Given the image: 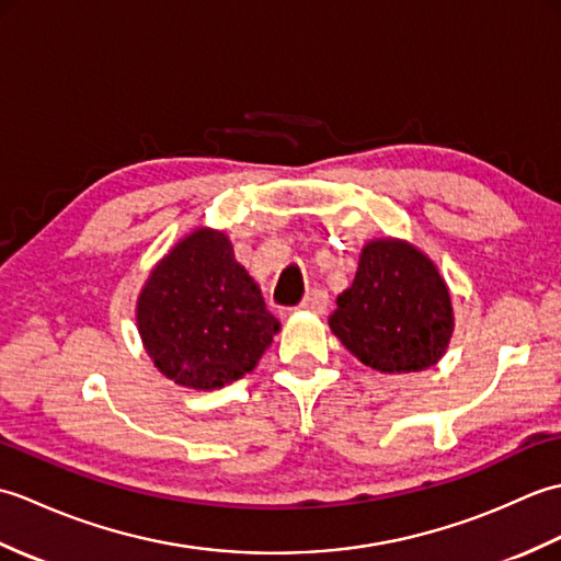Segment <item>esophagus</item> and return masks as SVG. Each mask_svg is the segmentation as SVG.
I'll return each instance as SVG.
<instances>
[{"instance_id": "34e87169", "label": "esophagus", "mask_w": 561, "mask_h": 561, "mask_svg": "<svg viewBox=\"0 0 561 561\" xmlns=\"http://www.w3.org/2000/svg\"><path fill=\"white\" fill-rule=\"evenodd\" d=\"M299 308H301V311L325 313V308H328V294H325V291H320V289H316V291H311V294L306 296V299L299 304Z\"/></svg>"}]
</instances>
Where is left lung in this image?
<instances>
[{
  "label": "left lung",
  "mask_w": 561,
  "mask_h": 561,
  "mask_svg": "<svg viewBox=\"0 0 561 561\" xmlns=\"http://www.w3.org/2000/svg\"><path fill=\"white\" fill-rule=\"evenodd\" d=\"M330 328L362 364L383 374L434 366L453 332V308L434 262L402 241L364 248Z\"/></svg>",
  "instance_id": "8db88e82"
}]
</instances>
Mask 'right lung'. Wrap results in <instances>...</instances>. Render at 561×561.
<instances>
[{
	"instance_id": "1",
	"label": "right lung",
	"mask_w": 561,
	"mask_h": 561,
	"mask_svg": "<svg viewBox=\"0 0 561 561\" xmlns=\"http://www.w3.org/2000/svg\"><path fill=\"white\" fill-rule=\"evenodd\" d=\"M137 323L159 371L195 390L253 371L279 330L229 238L207 229L187 236L151 272Z\"/></svg>"
}]
</instances>
